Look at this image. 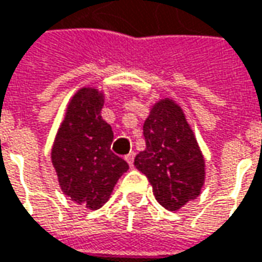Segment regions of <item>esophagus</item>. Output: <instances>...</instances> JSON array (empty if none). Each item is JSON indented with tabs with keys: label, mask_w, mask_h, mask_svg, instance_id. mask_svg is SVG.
I'll list each match as a JSON object with an SVG mask.
<instances>
[{
	"label": "esophagus",
	"mask_w": 262,
	"mask_h": 262,
	"mask_svg": "<svg viewBox=\"0 0 262 262\" xmlns=\"http://www.w3.org/2000/svg\"><path fill=\"white\" fill-rule=\"evenodd\" d=\"M134 157H135V152L134 151H131L129 154H127L125 156V160H127V163L133 167V163H134Z\"/></svg>",
	"instance_id": "34e87169"
}]
</instances>
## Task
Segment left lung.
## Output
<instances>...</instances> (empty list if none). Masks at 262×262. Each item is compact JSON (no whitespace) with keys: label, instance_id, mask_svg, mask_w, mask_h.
Wrapping results in <instances>:
<instances>
[{"label":"left lung","instance_id":"8db88e82","mask_svg":"<svg viewBox=\"0 0 262 262\" xmlns=\"http://www.w3.org/2000/svg\"><path fill=\"white\" fill-rule=\"evenodd\" d=\"M145 150L134 166L147 176L163 208L179 210L201 194L205 160L183 110L173 99L156 103L144 122Z\"/></svg>","mask_w":262,"mask_h":262}]
</instances>
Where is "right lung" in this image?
Instances as JSON below:
<instances>
[{"label": "right lung", "instance_id": "1", "mask_svg": "<svg viewBox=\"0 0 262 262\" xmlns=\"http://www.w3.org/2000/svg\"><path fill=\"white\" fill-rule=\"evenodd\" d=\"M103 94L82 88L70 99L52 148L61 192L96 210L110 199L114 186L128 170L125 160L111 151L114 133L101 117Z\"/></svg>", "mask_w": 262, "mask_h": 262}]
</instances>
